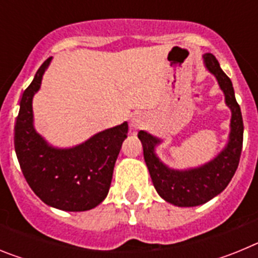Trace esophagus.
<instances>
[{"mask_svg":"<svg viewBox=\"0 0 258 258\" xmlns=\"http://www.w3.org/2000/svg\"><path fill=\"white\" fill-rule=\"evenodd\" d=\"M145 124V117L141 115H134L131 118V127L132 129H140Z\"/></svg>","mask_w":258,"mask_h":258,"instance_id":"obj_1","label":"esophagus"}]
</instances>
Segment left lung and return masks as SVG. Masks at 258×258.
I'll list each match as a JSON object with an SVG mask.
<instances>
[{"instance_id":"1","label":"left lung","mask_w":258,"mask_h":258,"mask_svg":"<svg viewBox=\"0 0 258 258\" xmlns=\"http://www.w3.org/2000/svg\"><path fill=\"white\" fill-rule=\"evenodd\" d=\"M207 70L217 79L225 94V102L231 109L229 142L213 160L198 168L177 170L166 166L157 157L155 147L161 140L145 131L138 133L142 142L143 156L149 168L152 183L165 202L177 207H197L209 202L222 192L238 169L243 147V117L235 99L231 80L221 70L220 63L211 52L203 55Z\"/></svg>"}]
</instances>
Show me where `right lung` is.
<instances>
[{"mask_svg": "<svg viewBox=\"0 0 258 258\" xmlns=\"http://www.w3.org/2000/svg\"><path fill=\"white\" fill-rule=\"evenodd\" d=\"M51 56L36 72L20 99L14 146L23 175L45 204L68 212L95 208L108 194L113 166L126 138L127 122L94 134L71 149L50 146L33 126L32 99Z\"/></svg>", "mask_w": 258, "mask_h": 258, "instance_id": "obj_1", "label": "right lung"}]
</instances>
